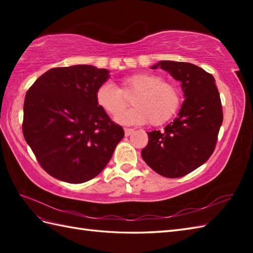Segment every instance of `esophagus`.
I'll use <instances>...</instances> for the list:
<instances>
[{
	"mask_svg": "<svg viewBox=\"0 0 253 253\" xmlns=\"http://www.w3.org/2000/svg\"><path fill=\"white\" fill-rule=\"evenodd\" d=\"M124 130H125V136H130L131 135V133L133 132V129H132V128H125V129H124Z\"/></svg>",
	"mask_w": 253,
	"mask_h": 253,
	"instance_id": "esophagus-1",
	"label": "esophagus"
}]
</instances>
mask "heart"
<instances>
[{"instance_id": "1", "label": "heart", "mask_w": 253, "mask_h": 253, "mask_svg": "<svg viewBox=\"0 0 253 253\" xmlns=\"http://www.w3.org/2000/svg\"><path fill=\"white\" fill-rule=\"evenodd\" d=\"M132 95V104L135 107L121 115L127 105L126 98ZM95 100L106 114L117 116L116 122L123 125L150 123L160 126L169 122L179 110L181 94L175 84L163 82L159 75L141 72L124 77L120 89L110 83L101 84L96 89Z\"/></svg>"}]
</instances>
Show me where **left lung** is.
<instances>
[{
    "instance_id": "1",
    "label": "left lung",
    "mask_w": 253,
    "mask_h": 253,
    "mask_svg": "<svg viewBox=\"0 0 253 253\" xmlns=\"http://www.w3.org/2000/svg\"><path fill=\"white\" fill-rule=\"evenodd\" d=\"M158 67L181 83L185 101L174 122L163 131L148 132L141 157L150 168L168 178H178L206 163L216 146L223 123L221 98L215 79L190 63L161 61Z\"/></svg>"
}]
</instances>
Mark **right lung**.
I'll return each mask as SVG.
<instances>
[{
  "label": "right lung",
  "mask_w": 253,
  "mask_h": 253,
  "mask_svg": "<svg viewBox=\"0 0 253 253\" xmlns=\"http://www.w3.org/2000/svg\"><path fill=\"white\" fill-rule=\"evenodd\" d=\"M109 73L91 65L55 67L27 91L25 140L54 178L71 184L94 178L125 135L95 100Z\"/></svg>",
  "instance_id": "add662e5"
}]
</instances>
